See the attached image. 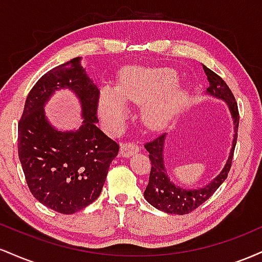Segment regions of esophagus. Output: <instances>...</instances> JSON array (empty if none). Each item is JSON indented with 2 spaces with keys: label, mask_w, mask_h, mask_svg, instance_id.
Returning <instances> with one entry per match:
<instances>
[{
  "label": "esophagus",
  "mask_w": 262,
  "mask_h": 262,
  "mask_svg": "<svg viewBox=\"0 0 262 262\" xmlns=\"http://www.w3.org/2000/svg\"><path fill=\"white\" fill-rule=\"evenodd\" d=\"M138 151H139V146L133 143V141H130V143H123L121 145V154L124 156L133 155Z\"/></svg>",
  "instance_id": "obj_1"
}]
</instances>
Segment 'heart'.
Returning a JSON list of instances; mask_svg holds the SVG:
<instances>
[{"instance_id": "b5f03b06", "label": "heart", "mask_w": 262, "mask_h": 262, "mask_svg": "<svg viewBox=\"0 0 262 262\" xmlns=\"http://www.w3.org/2000/svg\"><path fill=\"white\" fill-rule=\"evenodd\" d=\"M175 83L170 69L130 66L122 71L117 90L106 87L100 98V113L111 127L121 125L127 116L125 101L145 103L144 122L150 127H161L176 113L181 103V92L169 89Z\"/></svg>"}]
</instances>
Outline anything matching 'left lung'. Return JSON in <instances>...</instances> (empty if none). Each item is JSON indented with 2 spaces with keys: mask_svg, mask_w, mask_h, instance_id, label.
Listing matches in <instances>:
<instances>
[{
  "mask_svg": "<svg viewBox=\"0 0 262 262\" xmlns=\"http://www.w3.org/2000/svg\"><path fill=\"white\" fill-rule=\"evenodd\" d=\"M203 70L208 79L209 87L207 89V93L213 97L221 98L227 102L228 107L231 113L234 121V139L231 145L229 158L227 164L221 171V173L209 182L208 185L202 188L186 189L179 187L175 183L171 182L167 176L166 169L164 165V143L166 139V133H162L155 138L154 140L145 143L144 148L149 151V159L151 162V169H150L149 183L144 191V197L148 202L155 208L162 210V212L170 213V214H188L192 210H194L201 204L206 202L208 198L214 193L227 179L233 161L234 150L236 145L237 128H239V111H237V103L234 97L233 92L227 85V82L222 79L219 75L213 73L210 69L203 65Z\"/></svg>",
  "mask_w": 262,
  "mask_h": 262,
  "instance_id": "obj_1",
  "label": "left lung"
}]
</instances>
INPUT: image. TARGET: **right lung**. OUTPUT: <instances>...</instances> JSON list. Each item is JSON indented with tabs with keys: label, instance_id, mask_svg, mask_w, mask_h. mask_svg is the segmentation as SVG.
<instances>
[{
	"label": "right lung",
	"instance_id": "right-lung-1",
	"mask_svg": "<svg viewBox=\"0 0 262 262\" xmlns=\"http://www.w3.org/2000/svg\"><path fill=\"white\" fill-rule=\"evenodd\" d=\"M70 88L80 98L83 125L74 132L56 131L43 104L58 88ZM100 90L80 65V58L44 74L29 91L18 123V156L27 185L44 206L73 214L95 202L119 145L96 127Z\"/></svg>",
	"mask_w": 262,
	"mask_h": 262
}]
</instances>
